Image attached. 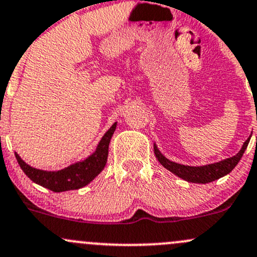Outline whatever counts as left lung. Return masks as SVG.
I'll return each mask as SVG.
<instances>
[{"label":"left lung","mask_w":257,"mask_h":257,"mask_svg":"<svg viewBox=\"0 0 257 257\" xmlns=\"http://www.w3.org/2000/svg\"><path fill=\"white\" fill-rule=\"evenodd\" d=\"M249 142H250V138L244 143L241 150H240L235 156H233V158H229L226 159V160L220 161V163L210 164V165H206V166H199V167L185 166V165H180V164L172 163V161L167 160L163 154L159 151L158 148H156V145H154V153H155L156 158H158V160L160 161V164L163 165L165 169L171 171L172 174H175L176 176L183 178V180L188 181V182L208 183L225 176L226 174H229V172L236 166L237 163L240 161V159H241V156L244 155L245 149L247 148Z\"/></svg>","instance_id":"1"}]
</instances>
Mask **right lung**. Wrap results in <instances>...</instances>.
<instances>
[{
    "label": "right lung",
    "mask_w": 257,
    "mask_h": 257,
    "mask_svg": "<svg viewBox=\"0 0 257 257\" xmlns=\"http://www.w3.org/2000/svg\"><path fill=\"white\" fill-rule=\"evenodd\" d=\"M115 126H117V123L110 126L109 131L101 139L92 155L88 156L86 160L71 165L60 171H43V170L34 169L24 163L17 154H16V159L24 174L33 182L53 191V192L79 190L83 186L88 185L106 166L108 147H109L110 138L114 133Z\"/></svg>",
    "instance_id": "1"
}]
</instances>
